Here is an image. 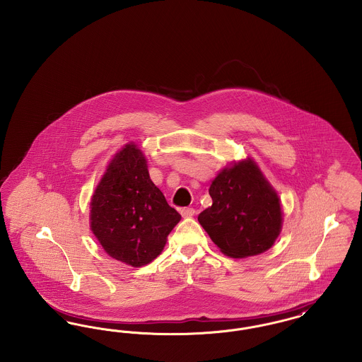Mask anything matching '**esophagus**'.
<instances>
[{
    "label": "esophagus",
    "instance_id": "esophagus-1",
    "mask_svg": "<svg viewBox=\"0 0 362 362\" xmlns=\"http://www.w3.org/2000/svg\"><path fill=\"white\" fill-rule=\"evenodd\" d=\"M180 214H182L185 218L192 217V216L195 214V209H194V208H183V209L180 211Z\"/></svg>",
    "mask_w": 362,
    "mask_h": 362
}]
</instances>
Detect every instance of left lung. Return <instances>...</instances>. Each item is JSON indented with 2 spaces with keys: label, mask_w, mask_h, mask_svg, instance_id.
Masks as SVG:
<instances>
[{
  "label": "left lung",
  "mask_w": 362,
  "mask_h": 362,
  "mask_svg": "<svg viewBox=\"0 0 362 362\" xmlns=\"http://www.w3.org/2000/svg\"><path fill=\"white\" fill-rule=\"evenodd\" d=\"M209 194L212 206L198 221L224 255L245 258L272 247L283 221L280 199L253 160L221 170Z\"/></svg>",
  "instance_id": "left-lung-1"
}]
</instances>
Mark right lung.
I'll list each match as a JSON object with an SVG mask.
<instances>
[{"instance_id": "right-lung-1", "label": "right lung", "mask_w": 362, "mask_h": 362, "mask_svg": "<svg viewBox=\"0 0 362 362\" xmlns=\"http://www.w3.org/2000/svg\"><path fill=\"white\" fill-rule=\"evenodd\" d=\"M90 208V227L104 250L132 267L160 255L182 218L151 182L146 158L134 144L109 163Z\"/></svg>"}]
</instances>
